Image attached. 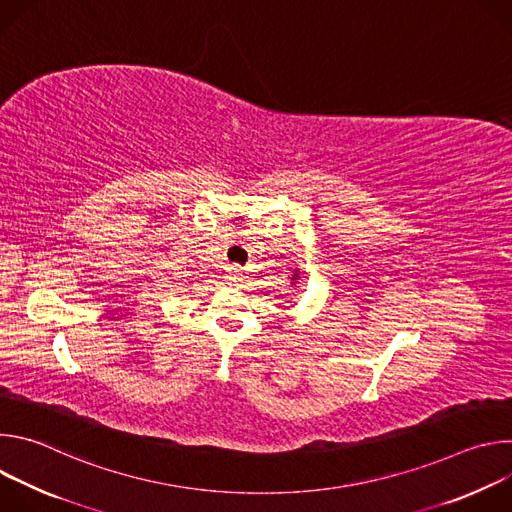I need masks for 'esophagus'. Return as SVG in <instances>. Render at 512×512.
Here are the masks:
<instances>
[{
    "label": "esophagus",
    "mask_w": 512,
    "mask_h": 512,
    "mask_svg": "<svg viewBox=\"0 0 512 512\" xmlns=\"http://www.w3.org/2000/svg\"><path fill=\"white\" fill-rule=\"evenodd\" d=\"M241 279H243V271H241V267H237V265L227 267V271H225V281H227L229 285H239V283H241Z\"/></svg>",
    "instance_id": "34e87169"
}]
</instances>
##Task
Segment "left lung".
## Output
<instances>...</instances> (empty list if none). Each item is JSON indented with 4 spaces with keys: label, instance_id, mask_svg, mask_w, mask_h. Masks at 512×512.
Returning <instances> with one entry per match:
<instances>
[{
    "label": "left lung",
    "instance_id": "left-lung-1",
    "mask_svg": "<svg viewBox=\"0 0 512 512\" xmlns=\"http://www.w3.org/2000/svg\"><path fill=\"white\" fill-rule=\"evenodd\" d=\"M298 279H300V269H296L294 277H291V285H296V283H298Z\"/></svg>",
    "mask_w": 512,
    "mask_h": 512
}]
</instances>
